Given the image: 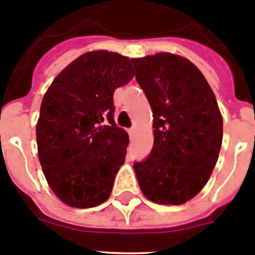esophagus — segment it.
<instances>
[{
    "label": "esophagus",
    "mask_w": 255,
    "mask_h": 255,
    "mask_svg": "<svg viewBox=\"0 0 255 255\" xmlns=\"http://www.w3.org/2000/svg\"><path fill=\"white\" fill-rule=\"evenodd\" d=\"M129 135H130V138H134V135H135V128H131V129H129Z\"/></svg>",
    "instance_id": "34e87169"
}]
</instances>
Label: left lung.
Masks as SVG:
<instances>
[{
    "instance_id": "obj_1",
    "label": "left lung",
    "mask_w": 255,
    "mask_h": 255,
    "mask_svg": "<svg viewBox=\"0 0 255 255\" xmlns=\"http://www.w3.org/2000/svg\"><path fill=\"white\" fill-rule=\"evenodd\" d=\"M135 79L153 111L154 141L134 162L143 194L158 204L185 203L215 168L222 144V116L203 74L172 53L132 58Z\"/></svg>"
}]
</instances>
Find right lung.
I'll list each match as a JSON object with an SVG mask.
<instances>
[{
    "label": "right lung",
    "mask_w": 255,
    "mask_h": 255,
    "mask_svg": "<svg viewBox=\"0 0 255 255\" xmlns=\"http://www.w3.org/2000/svg\"><path fill=\"white\" fill-rule=\"evenodd\" d=\"M132 76L125 56L88 52L65 67L44 94L38 157L51 189L67 206L91 208L111 194L129 144L115 123L114 92Z\"/></svg>",
    "instance_id": "1"
}]
</instances>
